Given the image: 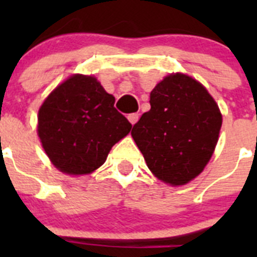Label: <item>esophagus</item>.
Masks as SVG:
<instances>
[{"label":"esophagus","mask_w":257,"mask_h":257,"mask_svg":"<svg viewBox=\"0 0 257 257\" xmlns=\"http://www.w3.org/2000/svg\"><path fill=\"white\" fill-rule=\"evenodd\" d=\"M127 118H128V121H130L131 124H135L138 122V119H139V114L138 113H131V114L127 115Z\"/></svg>","instance_id":"1"}]
</instances>
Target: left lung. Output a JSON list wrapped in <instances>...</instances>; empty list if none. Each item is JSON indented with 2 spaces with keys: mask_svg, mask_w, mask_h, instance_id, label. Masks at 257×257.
<instances>
[{
  "mask_svg": "<svg viewBox=\"0 0 257 257\" xmlns=\"http://www.w3.org/2000/svg\"><path fill=\"white\" fill-rule=\"evenodd\" d=\"M151 110L131 131L148 169L171 187L190 183L210 162L222 123L207 88L184 73H171L151 92Z\"/></svg>",
  "mask_w": 257,
  "mask_h": 257,
  "instance_id": "1",
  "label": "left lung"
}]
</instances>
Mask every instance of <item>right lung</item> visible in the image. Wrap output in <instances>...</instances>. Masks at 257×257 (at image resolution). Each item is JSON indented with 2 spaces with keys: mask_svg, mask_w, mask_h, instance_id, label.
I'll list each match as a JSON object with an SVG mask.
<instances>
[{
  "mask_svg": "<svg viewBox=\"0 0 257 257\" xmlns=\"http://www.w3.org/2000/svg\"><path fill=\"white\" fill-rule=\"evenodd\" d=\"M114 101L87 74H72L50 92L38 109L37 134L55 169L82 176L104 165L113 145L133 127Z\"/></svg>",
  "mask_w": 257,
  "mask_h": 257,
  "instance_id": "1",
  "label": "right lung"
}]
</instances>
